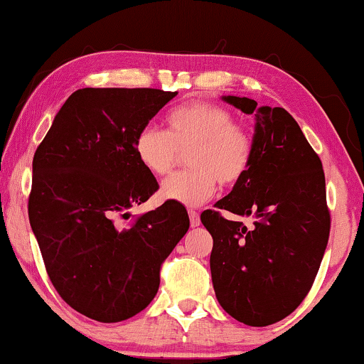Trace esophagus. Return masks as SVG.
Masks as SVG:
<instances>
[{
  "instance_id": "34e87169",
  "label": "esophagus",
  "mask_w": 364,
  "mask_h": 364,
  "mask_svg": "<svg viewBox=\"0 0 364 364\" xmlns=\"http://www.w3.org/2000/svg\"><path fill=\"white\" fill-rule=\"evenodd\" d=\"M188 217H191V225L198 227L200 225V215L196 210H188Z\"/></svg>"
}]
</instances>
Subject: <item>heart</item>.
I'll return each mask as SVG.
<instances>
[{
    "label": "heart",
    "instance_id": "b5f03b06",
    "mask_svg": "<svg viewBox=\"0 0 364 364\" xmlns=\"http://www.w3.org/2000/svg\"><path fill=\"white\" fill-rule=\"evenodd\" d=\"M137 161L156 177L167 176L186 154L188 171L176 173L162 183L166 200L198 207L222 187H233L252 166V132L235 122L227 107L215 102L183 104L167 114V131L146 126L136 134Z\"/></svg>",
    "mask_w": 364,
    "mask_h": 364
}]
</instances>
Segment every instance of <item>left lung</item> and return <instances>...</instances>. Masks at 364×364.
Wrapping results in <instances>:
<instances>
[{
  "label": "left lung",
  "mask_w": 364,
  "mask_h": 364,
  "mask_svg": "<svg viewBox=\"0 0 364 364\" xmlns=\"http://www.w3.org/2000/svg\"><path fill=\"white\" fill-rule=\"evenodd\" d=\"M255 114L252 166L232 192L203 210L210 232L212 283L223 310L248 326L287 318L305 300L330 237L325 172L300 126L283 107L227 96ZM223 210L253 215L252 229L228 221Z\"/></svg>",
  "instance_id": "obj_1"
}]
</instances>
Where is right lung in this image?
I'll return each instance as SVG.
<instances>
[{
	"mask_svg": "<svg viewBox=\"0 0 364 364\" xmlns=\"http://www.w3.org/2000/svg\"><path fill=\"white\" fill-rule=\"evenodd\" d=\"M176 96L77 89L34 152L28 215L48 277L69 306L96 321L127 320L154 300L162 263L191 225L172 200L119 223L159 191L134 139Z\"/></svg>",
	"mask_w": 364,
	"mask_h": 364,
	"instance_id": "obj_1",
	"label": "right lung"
}]
</instances>
